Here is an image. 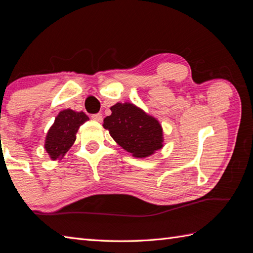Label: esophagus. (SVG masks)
<instances>
[{
    "label": "esophagus",
    "instance_id": "esophagus-1",
    "mask_svg": "<svg viewBox=\"0 0 253 253\" xmlns=\"http://www.w3.org/2000/svg\"><path fill=\"white\" fill-rule=\"evenodd\" d=\"M91 118H92V120H94V121H96V122H102V120H103V116H102L101 113H96V114L91 115Z\"/></svg>",
    "mask_w": 253,
    "mask_h": 253
}]
</instances>
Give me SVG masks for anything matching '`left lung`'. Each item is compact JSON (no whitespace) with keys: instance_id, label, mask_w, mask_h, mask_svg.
Instances as JSON below:
<instances>
[{"instance_id":"8db88e82","label":"left lung","mask_w":253,"mask_h":253,"mask_svg":"<svg viewBox=\"0 0 253 253\" xmlns=\"http://www.w3.org/2000/svg\"><path fill=\"white\" fill-rule=\"evenodd\" d=\"M104 118L113 139L136 158H146L163 147L162 127L152 116L130 103H117Z\"/></svg>"}]
</instances>
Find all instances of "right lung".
<instances>
[{
    "mask_svg": "<svg viewBox=\"0 0 253 253\" xmlns=\"http://www.w3.org/2000/svg\"><path fill=\"white\" fill-rule=\"evenodd\" d=\"M89 120L84 112L72 110L62 111L55 118L53 126L47 131L45 150L52 160L65 154L76 140L79 127Z\"/></svg>",
    "mask_w": 253,
    "mask_h": 253,
    "instance_id": "right-lung-1",
    "label": "right lung"
}]
</instances>
